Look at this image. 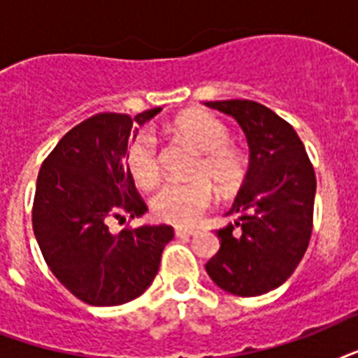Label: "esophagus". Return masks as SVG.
Instances as JSON below:
<instances>
[{"label":"esophagus","instance_id":"34e87169","mask_svg":"<svg viewBox=\"0 0 358 358\" xmlns=\"http://www.w3.org/2000/svg\"><path fill=\"white\" fill-rule=\"evenodd\" d=\"M174 234L176 236H193L196 234L195 229H182V227H178V229H174Z\"/></svg>","mask_w":358,"mask_h":358}]
</instances>
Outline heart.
<instances>
[{
  "mask_svg": "<svg viewBox=\"0 0 358 358\" xmlns=\"http://www.w3.org/2000/svg\"><path fill=\"white\" fill-rule=\"evenodd\" d=\"M174 131L189 141L201 159L195 165L196 178L167 182L152 196V212L173 224H195L213 199V180L221 191H234L245 176V157L230 146V131L219 119L204 111H187L173 124ZM126 167L141 187H152L159 180L162 167L154 135L135 134L126 148Z\"/></svg>",
  "mask_w": 358,
  "mask_h": 358,
  "instance_id": "b5f03b06",
  "label": "heart"
}]
</instances>
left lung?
Wrapping results in <instances>:
<instances>
[{"mask_svg":"<svg viewBox=\"0 0 358 358\" xmlns=\"http://www.w3.org/2000/svg\"><path fill=\"white\" fill-rule=\"evenodd\" d=\"M234 117L249 143V171L217 230L221 249L206 264L219 288L255 297L278 288L308 249L316 174L292 124L252 100L206 102Z\"/></svg>","mask_w":358,"mask_h":358,"instance_id":"1","label":"left lung"}]
</instances>
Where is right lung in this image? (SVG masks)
<instances>
[{"label":"right lung","instance_id":"obj_1","mask_svg":"<svg viewBox=\"0 0 358 358\" xmlns=\"http://www.w3.org/2000/svg\"><path fill=\"white\" fill-rule=\"evenodd\" d=\"M137 117L98 113L70 129L44 159L33 201V232L57 280L87 305H124L156 277L163 247L174 238L169 224H143L111 234L109 217H141L148 210L126 167ZM137 129V128H135Z\"/></svg>","mask_w":358,"mask_h":358}]
</instances>
